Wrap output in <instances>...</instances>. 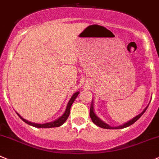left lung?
Here are the masks:
<instances>
[{
    "instance_id": "8db88e82",
    "label": "left lung",
    "mask_w": 159,
    "mask_h": 159,
    "mask_svg": "<svg viewBox=\"0 0 159 159\" xmlns=\"http://www.w3.org/2000/svg\"><path fill=\"white\" fill-rule=\"evenodd\" d=\"M148 106H146L145 108H144V109L142 111V112H141V113L138 114V115L136 116L135 117H134V118L131 119L130 120L127 121V122L125 123V124H122V125L116 126V127H111V126H109V124H106V123H105L103 120H102L101 119H100L99 117H98V116L95 114V111H94L93 100H92V103H91V107H90V117H91V119H92V122H93L94 124H95V125L98 126V127H101V128H104V129H123V128H125V127H129V126L132 125L133 124H134V123L136 122L137 120H138V119H139L140 117H141V116H142L143 114L144 113V112L146 111V109H147L148 107Z\"/></svg>"
}]
</instances>
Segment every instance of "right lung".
<instances>
[{
    "instance_id": "1",
    "label": "right lung",
    "mask_w": 159,
    "mask_h": 159,
    "mask_svg": "<svg viewBox=\"0 0 159 159\" xmlns=\"http://www.w3.org/2000/svg\"><path fill=\"white\" fill-rule=\"evenodd\" d=\"M79 93H80V92H76L75 93L73 94V95H72L71 98H70V100H69L68 103H67V107H66V109H65V111H64V113H63L62 115L59 117V118H57V120H55L52 121V122L46 123V124H35V123L30 122V121H29V120H25V119H24L22 116H21L18 113V112H17V114H18V116H19L25 123H26V124H29V125L32 126V127H37V128H51V127H61V125H63V124L65 123V121L67 120V118H68L69 114H70V107H71L72 104H73V102H75V98L78 97V94Z\"/></svg>"
}]
</instances>
